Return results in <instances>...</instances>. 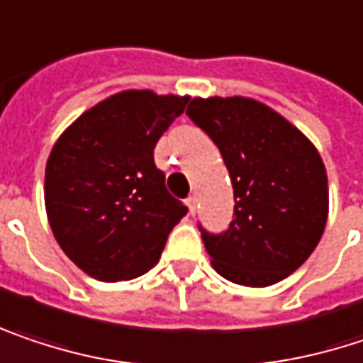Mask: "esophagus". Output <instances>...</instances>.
<instances>
[{
	"label": "esophagus",
	"instance_id": "obj_1",
	"mask_svg": "<svg viewBox=\"0 0 363 363\" xmlns=\"http://www.w3.org/2000/svg\"><path fill=\"white\" fill-rule=\"evenodd\" d=\"M186 206H189V214L195 216V212H197V197L191 195V197L186 199Z\"/></svg>",
	"mask_w": 363,
	"mask_h": 363
}]
</instances>
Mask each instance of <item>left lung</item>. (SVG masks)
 <instances>
[{
	"instance_id": "1",
	"label": "left lung",
	"mask_w": 363,
	"mask_h": 363,
	"mask_svg": "<svg viewBox=\"0 0 363 363\" xmlns=\"http://www.w3.org/2000/svg\"><path fill=\"white\" fill-rule=\"evenodd\" d=\"M186 116L220 149L235 193V218L224 233L199 226L214 270L245 286L286 279L312 255L328 218L318 149L289 120L247 97H195Z\"/></svg>"
}]
</instances>
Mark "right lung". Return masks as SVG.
I'll return each mask as SVG.
<instances>
[{
    "mask_svg": "<svg viewBox=\"0 0 363 363\" xmlns=\"http://www.w3.org/2000/svg\"><path fill=\"white\" fill-rule=\"evenodd\" d=\"M189 97L122 91L77 118L45 166L55 241L89 277L137 279L160 262L186 206L166 189L153 149Z\"/></svg>",
    "mask_w": 363,
    "mask_h": 363,
    "instance_id": "add662e5",
    "label": "right lung"
}]
</instances>
